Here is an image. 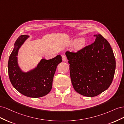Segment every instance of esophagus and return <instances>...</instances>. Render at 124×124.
I'll use <instances>...</instances> for the list:
<instances>
[{
	"instance_id": "obj_1",
	"label": "esophagus",
	"mask_w": 124,
	"mask_h": 124,
	"mask_svg": "<svg viewBox=\"0 0 124 124\" xmlns=\"http://www.w3.org/2000/svg\"><path fill=\"white\" fill-rule=\"evenodd\" d=\"M62 61H63V62H66V61H67V57H66V56H65V55H62Z\"/></svg>"
}]
</instances>
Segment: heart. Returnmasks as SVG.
Listing matches in <instances>:
<instances>
[{
  "instance_id": "1",
  "label": "heart",
  "mask_w": 124,
  "mask_h": 124,
  "mask_svg": "<svg viewBox=\"0 0 124 124\" xmlns=\"http://www.w3.org/2000/svg\"><path fill=\"white\" fill-rule=\"evenodd\" d=\"M75 42H76V41H75ZM85 42H86V41L84 38H81L79 40H78L76 43L77 48H78V49H80V48H82L85 44Z\"/></svg>"
}]
</instances>
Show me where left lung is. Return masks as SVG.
I'll return each instance as SVG.
<instances>
[{"label":"left lung","mask_w":124,"mask_h":124,"mask_svg":"<svg viewBox=\"0 0 124 124\" xmlns=\"http://www.w3.org/2000/svg\"><path fill=\"white\" fill-rule=\"evenodd\" d=\"M96 37L91 44L77 52L66 53L74 89L82 95L91 97L98 96L109 87L116 67L109 43L102 35Z\"/></svg>","instance_id":"left-lung-1"}]
</instances>
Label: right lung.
Listing matches in <instances>:
<instances>
[{
	"mask_svg": "<svg viewBox=\"0 0 124 124\" xmlns=\"http://www.w3.org/2000/svg\"><path fill=\"white\" fill-rule=\"evenodd\" d=\"M27 37L28 36L22 35L14 43L8 61L9 77L13 87L22 95L39 98L51 91L56 68L62 59L61 55L50 60L42 59L35 70L23 73L17 65L16 56L18 49Z\"/></svg>",
	"mask_w": 124,
	"mask_h": 124,
	"instance_id": "obj_1",
	"label": "right lung"
}]
</instances>
